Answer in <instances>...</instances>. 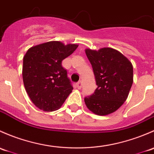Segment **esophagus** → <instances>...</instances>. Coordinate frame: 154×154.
I'll list each match as a JSON object with an SVG mask.
<instances>
[{
	"mask_svg": "<svg viewBox=\"0 0 154 154\" xmlns=\"http://www.w3.org/2000/svg\"><path fill=\"white\" fill-rule=\"evenodd\" d=\"M82 82H77L76 83V88H78V89H81L82 88Z\"/></svg>",
	"mask_w": 154,
	"mask_h": 154,
	"instance_id": "1",
	"label": "esophagus"
}]
</instances>
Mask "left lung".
Masks as SVG:
<instances>
[{
  "mask_svg": "<svg viewBox=\"0 0 154 154\" xmlns=\"http://www.w3.org/2000/svg\"><path fill=\"white\" fill-rule=\"evenodd\" d=\"M93 67L97 88L85 98L88 108L93 113L105 116L118 110L128 98L134 82L131 61L118 50L109 47L98 51L85 50Z\"/></svg>",
  "mask_w": 154,
  "mask_h": 154,
  "instance_id": "1",
  "label": "left lung"
}]
</instances>
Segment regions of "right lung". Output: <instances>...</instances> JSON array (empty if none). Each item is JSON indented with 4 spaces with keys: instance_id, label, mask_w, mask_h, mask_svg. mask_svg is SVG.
<instances>
[{
    "instance_id": "obj_1",
    "label": "right lung",
    "mask_w": 154,
    "mask_h": 154,
    "mask_svg": "<svg viewBox=\"0 0 154 154\" xmlns=\"http://www.w3.org/2000/svg\"><path fill=\"white\" fill-rule=\"evenodd\" d=\"M77 44L49 42L34 46L23 57V85L33 104L47 112L62 106L73 88L62 61L70 55Z\"/></svg>"
}]
</instances>
